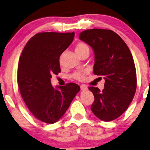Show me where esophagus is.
<instances>
[{
    "mask_svg": "<svg viewBox=\"0 0 150 150\" xmlns=\"http://www.w3.org/2000/svg\"><path fill=\"white\" fill-rule=\"evenodd\" d=\"M81 90H82V91H84V90H88V87H87L86 85H85V84L81 85Z\"/></svg>",
    "mask_w": 150,
    "mask_h": 150,
    "instance_id": "obj_1",
    "label": "esophagus"
}]
</instances>
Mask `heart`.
<instances>
[{"label":"heart","mask_w":150,"mask_h":150,"mask_svg":"<svg viewBox=\"0 0 150 150\" xmlns=\"http://www.w3.org/2000/svg\"><path fill=\"white\" fill-rule=\"evenodd\" d=\"M86 51H89V47L88 44L84 43V42H79L76 44L75 47V51L79 55H80L81 53H83ZM86 71H76L73 75L72 77L76 80L78 81H83L84 80L85 77H86Z\"/></svg>","instance_id":"obj_1"}]
</instances>
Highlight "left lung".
Masks as SVG:
<instances>
[{
    "instance_id": "left-lung-1",
    "label": "left lung",
    "mask_w": 150,
    "mask_h": 150,
    "mask_svg": "<svg viewBox=\"0 0 150 150\" xmlns=\"http://www.w3.org/2000/svg\"><path fill=\"white\" fill-rule=\"evenodd\" d=\"M79 39L92 47L94 74L105 80L102 91L89 88L95 97L92 111L103 121L115 120L127 110L136 92V71L132 53L122 39L111 30H86L80 33Z\"/></svg>"
}]
</instances>
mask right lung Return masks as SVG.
<instances>
[{
	"label": "right lung",
	"mask_w": 150,
	"mask_h": 150,
	"mask_svg": "<svg viewBox=\"0 0 150 150\" xmlns=\"http://www.w3.org/2000/svg\"><path fill=\"white\" fill-rule=\"evenodd\" d=\"M74 33L36 34L20 56L17 82L24 102L33 115L47 124L58 122L80 91L74 83L51 86L53 74L60 72V56L73 42Z\"/></svg>",
	"instance_id": "obj_1"
}]
</instances>
